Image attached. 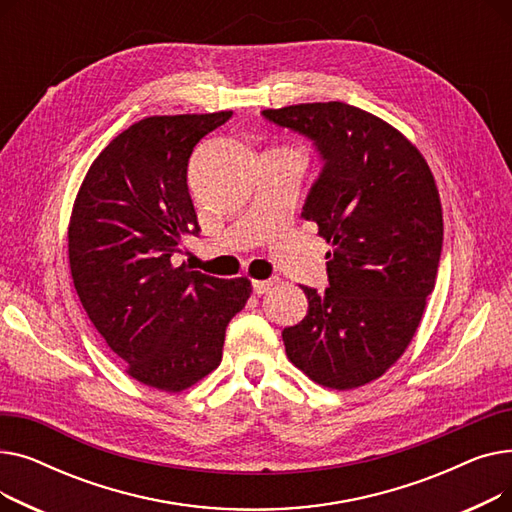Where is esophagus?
<instances>
[{
    "label": "esophagus",
    "mask_w": 512,
    "mask_h": 512,
    "mask_svg": "<svg viewBox=\"0 0 512 512\" xmlns=\"http://www.w3.org/2000/svg\"><path fill=\"white\" fill-rule=\"evenodd\" d=\"M272 286H274V280H253V292L259 294V297L270 290Z\"/></svg>",
    "instance_id": "esophagus-1"
}]
</instances>
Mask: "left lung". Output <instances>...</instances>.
Listing matches in <instances>:
<instances>
[{"label": "left lung", "mask_w": 512, "mask_h": 512, "mask_svg": "<svg viewBox=\"0 0 512 512\" xmlns=\"http://www.w3.org/2000/svg\"><path fill=\"white\" fill-rule=\"evenodd\" d=\"M263 116L305 134L326 159L303 218L332 245L330 288L301 286L309 311L282 332L286 355L319 386H365L405 355L436 286L444 220L434 174L405 134L355 105Z\"/></svg>", "instance_id": "8db88e82"}]
</instances>
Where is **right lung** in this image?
<instances>
[{
    "instance_id": "add662e5",
    "label": "right lung",
    "mask_w": 512,
    "mask_h": 512,
    "mask_svg": "<svg viewBox=\"0 0 512 512\" xmlns=\"http://www.w3.org/2000/svg\"><path fill=\"white\" fill-rule=\"evenodd\" d=\"M232 112L149 116L110 141L80 184L68 224L80 303L137 382L182 392L222 361L226 326L247 305L249 278L174 265L199 234L186 172L195 145Z\"/></svg>"
}]
</instances>
